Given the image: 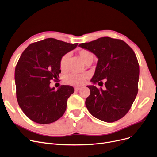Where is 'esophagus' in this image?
<instances>
[{
	"mask_svg": "<svg viewBox=\"0 0 157 157\" xmlns=\"http://www.w3.org/2000/svg\"><path fill=\"white\" fill-rule=\"evenodd\" d=\"M81 88L80 87H75L74 88V89H75V91H79L80 90V89Z\"/></svg>",
	"mask_w": 157,
	"mask_h": 157,
	"instance_id": "obj_1",
	"label": "esophagus"
}]
</instances>
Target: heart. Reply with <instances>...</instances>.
Instances as JSON below:
<instances>
[{
    "label": "heart",
    "instance_id": "heart-1",
    "mask_svg": "<svg viewBox=\"0 0 157 157\" xmlns=\"http://www.w3.org/2000/svg\"><path fill=\"white\" fill-rule=\"evenodd\" d=\"M78 54L80 58L82 59L83 62L85 64H87L89 61H93V55L91 52L86 50H80L78 52ZM70 54L67 53L64 54L60 60V67L61 69H64L66 66L67 62H68ZM86 74H77V73H70L67 74L64 77V82L67 84L73 85V86H79L82 84L86 78H87Z\"/></svg>",
    "mask_w": 157,
    "mask_h": 157
}]
</instances>
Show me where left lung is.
<instances>
[{
	"mask_svg": "<svg viewBox=\"0 0 157 157\" xmlns=\"http://www.w3.org/2000/svg\"><path fill=\"white\" fill-rule=\"evenodd\" d=\"M79 47L93 53L98 59L91 91L86 100L90 114L103 121L112 123L128 113L138 92L139 66L133 50L124 41L102 37ZM106 78L105 90H98L95 84L102 85Z\"/></svg>",
	"mask_w": 157,
	"mask_h": 157,
	"instance_id": "left-lung-1",
	"label": "left lung"
}]
</instances>
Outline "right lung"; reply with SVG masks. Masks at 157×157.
I'll return each mask as SVG.
<instances>
[{"mask_svg":"<svg viewBox=\"0 0 157 157\" xmlns=\"http://www.w3.org/2000/svg\"><path fill=\"white\" fill-rule=\"evenodd\" d=\"M77 45L47 38L29 44L21 54L14 71L17 98L32 121L49 124L64 114L74 89L63 85L55 90L50 86V80L59 77L61 57Z\"/></svg>","mask_w":157,"mask_h":157,"instance_id":"obj_1","label":"right lung"}]
</instances>
